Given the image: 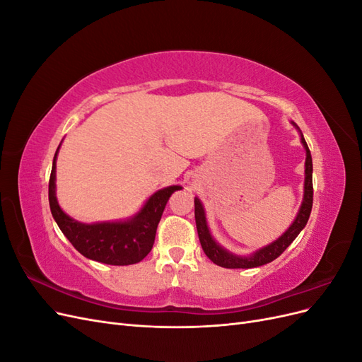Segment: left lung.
Wrapping results in <instances>:
<instances>
[{
    "label": "left lung",
    "instance_id": "left-lung-1",
    "mask_svg": "<svg viewBox=\"0 0 362 362\" xmlns=\"http://www.w3.org/2000/svg\"><path fill=\"white\" fill-rule=\"evenodd\" d=\"M296 128L299 127L294 122H291ZM300 133V129H299ZM300 141L306 151V160H305V185H303V201L300 205V210L296 216L294 222L290 225V228L284 233L275 242L258 249L250 257H238L223 249L221 245L216 243V240L211 237L210 229L206 225L205 218V210L198 198H194V218H196V228H198V235L201 246L205 252V255L210 258L214 264L225 267V269H252L258 266H264L267 262H272L276 259L284 250H286L293 240L299 235V233L305 228L306 222H308L311 208H313V158L308 145L303 139V134L300 133Z\"/></svg>",
    "mask_w": 362,
    "mask_h": 362
}]
</instances>
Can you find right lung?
Instances as JSON below:
<instances>
[{
	"label": "right lung",
	"mask_w": 362,
	"mask_h": 362,
	"mask_svg": "<svg viewBox=\"0 0 362 362\" xmlns=\"http://www.w3.org/2000/svg\"><path fill=\"white\" fill-rule=\"evenodd\" d=\"M59 148L52 161L48 198L54 221L57 222L64 237L81 255L104 264L128 266L144 259L154 246L164 206L173 192L182 189L181 185H170L156 192L141 206V210L127 221L81 223L64 213L56 198V158Z\"/></svg>",
	"instance_id": "obj_1"
}]
</instances>
